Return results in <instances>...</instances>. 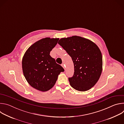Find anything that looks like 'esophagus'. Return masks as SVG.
<instances>
[{
  "mask_svg": "<svg viewBox=\"0 0 124 124\" xmlns=\"http://www.w3.org/2000/svg\"><path fill=\"white\" fill-rule=\"evenodd\" d=\"M61 66H62V67H63V68L64 69V70H65V67H65V65H64V64H62L61 65Z\"/></svg>",
  "mask_w": 124,
  "mask_h": 124,
  "instance_id": "1",
  "label": "esophagus"
}]
</instances>
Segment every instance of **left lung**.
Returning a JSON list of instances; mask_svg holds the SVG:
<instances>
[{
	"label": "left lung",
	"instance_id": "8db88e82",
	"mask_svg": "<svg viewBox=\"0 0 124 124\" xmlns=\"http://www.w3.org/2000/svg\"><path fill=\"white\" fill-rule=\"evenodd\" d=\"M71 57L74 74L69 78L75 89L86 91L99 79L102 70V58L99 47L92 41L77 36L63 38L58 42Z\"/></svg>",
	"mask_w": 124,
	"mask_h": 124
}]
</instances>
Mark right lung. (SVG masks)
I'll list each match as a JSON object with an SVG mask.
<instances>
[{"label": "right lung", "instance_id": "1", "mask_svg": "<svg viewBox=\"0 0 124 124\" xmlns=\"http://www.w3.org/2000/svg\"><path fill=\"white\" fill-rule=\"evenodd\" d=\"M59 38H45L32 45L26 51L22 60L23 75L35 89L46 92L56 83L58 75L64 70L49 55Z\"/></svg>", "mask_w": 124, "mask_h": 124}]
</instances>
